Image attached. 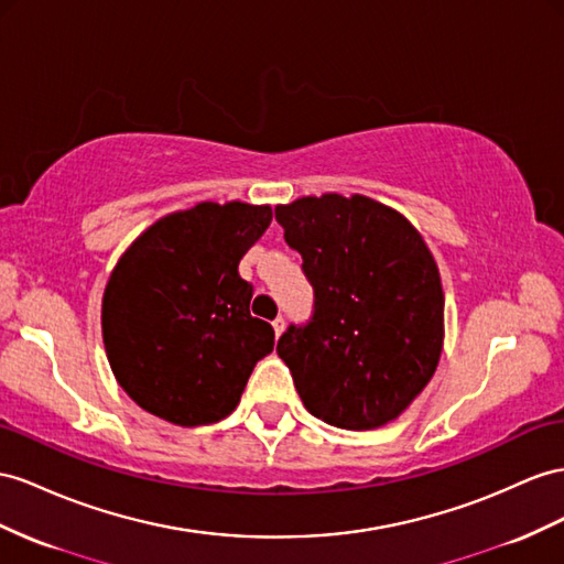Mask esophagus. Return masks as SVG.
Instances as JSON below:
<instances>
[{
	"label": "esophagus",
	"mask_w": 564,
	"mask_h": 564,
	"mask_svg": "<svg viewBox=\"0 0 564 564\" xmlns=\"http://www.w3.org/2000/svg\"><path fill=\"white\" fill-rule=\"evenodd\" d=\"M273 334H276V338H281V334H283V330H285V319H283V316H279V319H273Z\"/></svg>",
	"instance_id": "obj_1"
}]
</instances>
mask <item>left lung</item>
I'll list each match as a JSON object with an SVG mask.
<instances>
[{
  "mask_svg": "<svg viewBox=\"0 0 564 564\" xmlns=\"http://www.w3.org/2000/svg\"><path fill=\"white\" fill-rule=\"evenodd\" d=\"M276 221L314 285L312 322L276 345L302 405L352 431L398 420L436 373L445 336L441 271L422 234L367 195L297 197Z\"/></svg>",
  "mask_w": 564,
  "mask_h": 564,
  "instance_id": "8db88e82",
  "label": "left lung"
}]
</instances>
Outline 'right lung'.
<instances>
[{
	"instance_id": "right-lung-1",
	"label": "right lung",
	"mask_w": 564,
	"mask_h": 564,
	"mask_svg": "<svg viewBox=\"0 0 564 564\" xmlns=\"http://www.w3.org/2000/svg\"><path fill=\"white\" fill-rule=\"evenodd\" d=\"M269 205L199 202L128 245L102 295L109 367L133 402L176 426H205L238 408L271 324L250 314L242 254L271 224Z\"/></svg>"
}]
</instances>
